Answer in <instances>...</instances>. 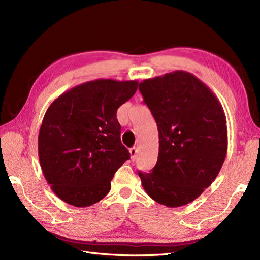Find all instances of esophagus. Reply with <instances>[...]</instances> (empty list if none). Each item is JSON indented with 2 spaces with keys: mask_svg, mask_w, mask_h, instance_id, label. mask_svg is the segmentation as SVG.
I'll return each instance as SVG.
<instances>
[{
  "mask_svg": "<svg viewBox=\"0 0 260 260\" xmlns=\"http://www.w3.org/2000/svg\"><path fill=\"white\" fill-rule=\"evenodd\" d=\"M130 155H131V159L132 160H136L137 159V156H138V149L136 147L130 148Z\"/></svg>",
  "mask_w": 260,
  "mask_h": 260,
  "instance_id": "esophagus-1",
  "label": "esophagus"
}]
</instances>
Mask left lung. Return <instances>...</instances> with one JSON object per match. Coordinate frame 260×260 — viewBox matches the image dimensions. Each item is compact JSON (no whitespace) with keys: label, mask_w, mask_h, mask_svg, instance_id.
<instances>
[{"label":"left lung","mask_w":260,"mask_h":260,"mask_svg":"<svg viewBox=\"0 0 260 260\" xmlns=\"http://www.w3.org/2000/svg\"><path fill=\"white\" fill-rule=\"evenodd\" d=\"M139 90L159 136L155 167L139 171L142 185L161 205H186L214 182L225 159L223 108L205 83L183 70L145 79Z\"/></svg>","instance_id":"left-lung-1"}]
</instances>
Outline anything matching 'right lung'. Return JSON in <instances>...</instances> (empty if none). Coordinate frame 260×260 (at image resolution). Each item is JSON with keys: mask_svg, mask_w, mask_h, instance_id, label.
I'll return each instance as SVG.
<instances>
[{"mask_svg": "<svg viewBox=\"0 0 260 260\" xmlns=\"http://www.w3.org/2000/svg\"><path fill=\"white\" fill-rule=\"evenodd\" d=\"M137 80L98 79L62 93L46 111L38 137L41 169L53 192L75 207L104 199L130 153L120 140L117 109Z\"/></svg>", "mask_w": 260, "mask_h": 260, "instance_id": "obj_1", "label": "right lung"}]
</instances>
